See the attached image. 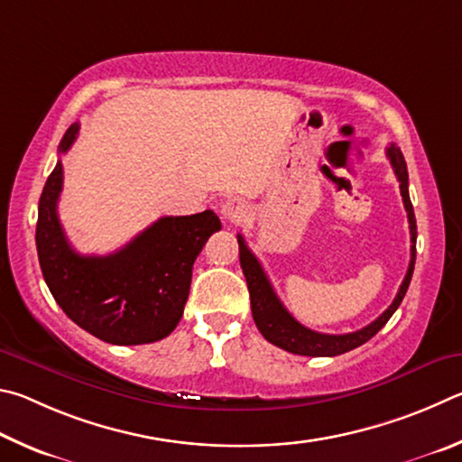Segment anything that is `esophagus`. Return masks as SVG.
I'll return each mask as SVG.
<instances>
[{
  "label": "esophagus",
  "mask_w": 462,
  "mask_h": 462,
  "mask_svg": "<svg viewBox=\"0 0 462 462\" xmlns=\"http://www.w3.org/2000/svg\"><path fill=\"white\" fill-rule=\"evenodd\" d=\"M249 215V207L241 199H226L221 205V217L226 223H244Z\"/></svg>",
  "instance_id": "34e87169"
}]
</instances>
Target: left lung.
<instances>
[{"label":"left lung","instance_id":"8db88e82","mask_svg":"<svg viewBox=\"0 0 462 462\" xmlns=\"http://www.w3.org/2000/svg\"><path fill=\"white\" fill-rule=\"evenodd\" d=\"M385 153H387V158H390V164L393 168L395 176H398L400 192L403 199V207H406V213H408L410 236H411L410 237V241H411L410 265H408L406 278H403L398 294H395L393 302L390 304V309H387L383 314H379V317L371 322V325L355 330V333L325 335V333H317V330L306 328L286 310V306L282 304L276 292H273L272 282L268 280V276H265L260 260H257L252 249L247 247L244 236H237L239 262H241V270H244V276L247 280L249 298H252V314H254L255 327L260 328V333L263 335L265 341H270L272 345H276V346H280V349L294 353V355H306V357H335V355H343L351 349H357V346H361L363 343H367L371 337H375L379 330L385 327V322L392 319V314L398 310V306L402 304L403 296H406V292H408L411 273H414L418 233H416L414 207H411L410 192H408L406 160H403V153L395 143L387 145Z\"/></svg>","mask_w":462,"mask_h":462}]
</instances>
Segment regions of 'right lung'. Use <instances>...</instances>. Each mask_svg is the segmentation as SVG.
<instances>
[{
	"label": "right lung",
	"instance_id": "obj_1",
	"mask_svg": "<svg viewBox=\"0 0 462 462\" xmlns=\"http://www.w3.org/2000/svg\"><path fill=\"white\" fill-rule=\"evenodd\" d=\"M79 135L72 124L59 153ZM62 164L56 162L38 202L36 249L46 286L64 314L111 345L160 341L176 328L189 298L192 263L207 239L221 229L213 210L162 217L125 247L109 255H80L64 236L56 205Z\"/></svg>",
	"mask_w": 462,
	"mask_h": 462
}]
</instances>
